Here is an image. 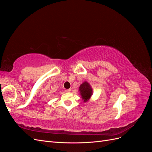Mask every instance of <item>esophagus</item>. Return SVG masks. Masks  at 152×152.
I'll return each mask as SVG.
<instances>
[{
	"instance_id": "esophagus-1",
	"label": "esophagus",
	"mask_w": 152,
	"mask_h": 152,
	"mask_svg": "<svg viewBox=\"0 0 152 152\" xmlns=\"http://www.w3.org/2000/svg\"><path fill=\"white\" fill-rule=\"evenodd\" d=\"M65 91L66 92V93H70L71 91V89H66Z\"/></svg>"
}]
</instances>
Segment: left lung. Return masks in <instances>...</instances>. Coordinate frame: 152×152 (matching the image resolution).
<instances>
[{
  "mask_svg": "<svg viewBox=\"0 0 152 152\" xmlns=\"http://www.w3.org/2000/svg\"><path fill=\"white\" fill-rule=\"evenodd\" d=\"M79 91L80 92L81 98L84 103L88 102L93 94V89L87 81H84L83 83L80 84Z\"/></svg>",
  "mask_w": 152,
  "mask_h": 152,
  "instance_id": "left-lung-1",
  "label": "left lung"
}]
</instances>
